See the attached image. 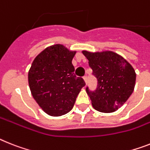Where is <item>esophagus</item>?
Returning a JSON list of instances; mask_svg holds the SVG:
<instances>
[{
    "mask_svg": "<svg viewBox=\"0 0 150 150\" xmlns=\"http://www.w3.org/2000/svg\"><path fill=\"white\" fill-rule=\"evenodd\" d=\"M83 79L85 80V83H86V84H87V82H88V77H87L86 75H85V76H84V77H83Z\"/></svg>",
    "mask_w": 150,
    "mask_h": 150,
    "instance_id": "obj_1",
    "label": "esophagus"
}]
</instances>
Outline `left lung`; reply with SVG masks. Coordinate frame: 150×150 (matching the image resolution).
Listing matches in <instances>:
<instances>
[{"label":"left lung","instance_id":"left-lung-1","mask_svg":"<svg viewBox=\"0 0 150 150\" xmlns=\"http://www.w3.org/2000/svg\"><path fill=\"white\" fill-rule=\"evenodd\" d=\"M98 79L94 91L86 88L93 108L102 113H111L127 100L134 90L136 72L121 56L111 51H82Z\"/></svg>","mask_w":150,"mask_h":150}]
</instances>
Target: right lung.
<instances>
[{
  "instance_id": "obj_1",
  "label": "right lung",
  "mask_w": 150,
  "mask_h": 150,
  "mask_svg": "<svg viewBox=\"0 0 150 150\" xmlns=\"http://www.w3.org/2000/svg\"><path fill=\"white\" fill-rule=\"evenodd\" d=\"M75 53L61 44L49 46L35 58L29 70L31 94L49 115L59 117L69 113L85 85L82 78L74 75L71 61Z\"/></svg>"
}]
</instances>
